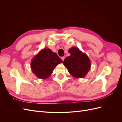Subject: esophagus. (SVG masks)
Segmentation results:
<instances>
[{
    "label": "esophagus",
    "instance_id": "1",
    "mask_svg": "<svg viewBox=\"0 0 122 122\" xmlns=\"http://www.w3.org/2000/svg\"><path fill=\"white\" fill-rule=\"evenodd\" d=\"M61 59L62 61H64V60H65V57H64V56H63V57H61Z\"/></svg>",
    "mask_w": 122,
    "mask_h": 122
}]
</instances>
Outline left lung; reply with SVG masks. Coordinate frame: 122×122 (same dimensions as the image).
Masks as SVG:
<instances>
[{"mask_svg": "<svg viewBox=\"0 0 122 122\" xmlns=\"http://www.w3.org/2000/svg\"><path fill=\"white\" fill-rule=\"evenodd\" d=\"M70 56L64 61L63 64L69 73L74 77L82 78L86 75L91 67V62L87 55L75 47L70 48Z\"/></svg>", "mask_w": 122, "mask_h": 122, "instance_id": "left-lung-1", "label": "left lung"}]
</instances>
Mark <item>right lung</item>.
<instances>
[{
    "mask_svg": "<svg viewBox=\"0 0 122 122\" xmlns=\"http://www.w3.org/2000/svg\"><path fill=\"white\" fill-rule=\"evenodd\" d=\"M62 62V61L56 53L50 49L44 48L32 58L30 67L38 78L45 79L50 76L57 65Z\"/></svg>",
    "mask_w": 122,
    "mask_h": 122,
    "instance_id": "1",
    "label": "right lung"
}]
</instances>
